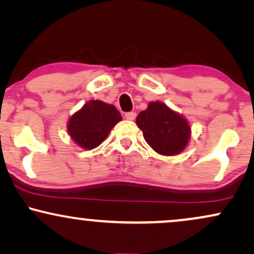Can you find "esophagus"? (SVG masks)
<instances>
[{
    "label": "esophagus",
    "instance_id": "1",
    "mask_svg": "<svg viewBox=\"0 0 254 254\" xmlns=\"http://www.w3.org/2000/svg\"><path fill=\"white\" fill-rule=\"evenodd\" d=\"M136 112H133V111H130V112H127V114H125V118H127V121H133L134 118H136Z\"/></svg>",
    "mask_w": 254,
    "mask_h": 254
}]
</instances>
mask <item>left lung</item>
Instances as JSON below:
<instances>
[{
    "instance_id": "8db88e82",
    "label": "left lung",
    "mask_w": 254,
    "mask_h": 254,
    "mask_svg": "<svg viewBox=\"0 0 254 254\" xmlns=\"http://www.w3.org/2000/svg\"><path fill=\"white\" fill-rule=\"evenodd\" d=\"M136 123L146 143L160 155H178L188 145L190 125L160 102H151L146 110L138 115Z\"/></svg>"
}]
</instances>
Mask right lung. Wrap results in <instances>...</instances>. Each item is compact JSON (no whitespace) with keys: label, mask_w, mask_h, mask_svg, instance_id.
<instances>
[{"label":"right lung","mask_w":254,"mask_h":254,"mask_svg":"<svg viewBox=\"0 0 254 254\" xmlns=\"http://www.w3.org/2000/svg\"><path fill=\"white\" fill-rule=\"evenodd\" d=\"M121 120L120 111L114 105L102 101H90L72 115L68 131L79 146L91 150L103 142Z\"/></svg>","instance_id":"right-lung-1"}]
</instances>
